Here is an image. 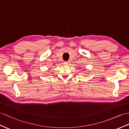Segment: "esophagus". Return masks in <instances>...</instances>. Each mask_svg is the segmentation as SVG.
Returning <instances> with one entry per match:
<instances>
[{
	"label": "esophagus",
	"instance_id": "34e87169",
	"mask_svg": "<svg viewBox=\"0 0 129 129\" xmlns=\"http://www.w3.org/2000/svg\"><path fill=\"white\" fill-rule=\"evenodd\" d=\"M68 63H69V62H68V61H66V62H64V64H68Z\"/></svg>",
	"mask_w": 129,
	"mask_h": 129
}]
</instances>
